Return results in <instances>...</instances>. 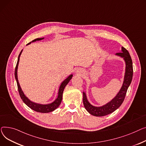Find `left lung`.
Returning <instances> with one entry per match:
<instances>
[{"label":"left lung","mask_w":146,"mask_h":146,"mask_svg":"<svg viewBox=\"0 0 146 146\" xmlns=\"http://www.w3.org/2000/svg\"><path fill=\"white\" fill-rule=\"evenodd\" d=\"M117 55L120 56L124 58L126 64L125 74L124 81L123 86L117 94L115 97L110 102L102 107H97L92 106L90 104L87 99L85 93L83 92V104L88 112L92 115L97 117H102L112 113L118 108L120 107L123 102L128 87L130 85L133 75V68L132 59L128 51L124 47H122L121 52L116 54Z\"/></svg>","instance_id":"1"}]
</instances>
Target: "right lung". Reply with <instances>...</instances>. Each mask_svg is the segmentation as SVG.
<instances>
[{
	"label": "right lung",
	"mask_w": 146,
	"mask_h": 146,
	"mask_svg": "<svg viewBox=\"0 0 146 146\" xmlns=\"http://www.w3.org/2000/svg\"><path fill=\"white\" fill-rule=\"evenodd\" d=\"M43 39H44V38H37V39H35L33 40L32 42H35L36 40H40ZM31 43V42H29V44H28L27 45L30 44ZM22 52V50H21V52H20V54L19 55L18 59V62H17V64H16V68H15V79L16 80L17 85H18V91H19V95H20V97H21V99L22 100V101L24 102V103L26 105H27L29 108H31L32 110H33L34 111H36V112L42 113H46L52 112V111H53L55 109H56L59 107L60 104H61V102L62 101V94H63L64 90L66 85L68 84V83L69 82V81L72 78V75H70L66 80H65L62 82L61 86H60L59 89L58 97L55 100V101L52 102V103L49 104H46V105H42V104H39L35 103V102H33L31 101L27 97H26L24 95L23 91L21 90V88L20 87V85L19 84L18 80V75H17V70H18V64H19V57H20V55H21Z\"/></svg>",
	"instance_id": "add662e5"
}]
</instances>
